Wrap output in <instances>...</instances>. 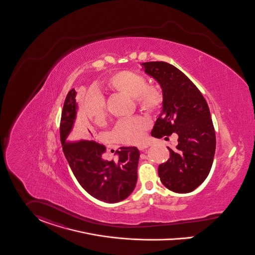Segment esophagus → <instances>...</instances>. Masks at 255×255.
Masks as SVG:
<instances>
[{
	"instance_id": "34e87169",
	"label": "esophagus",
	"mask_w": 255,
	"mask_h": 255,
	"mask_svg": "<svg viewBox=\"0 0 255 255\" xmlns=\"http://www.w3.org/2000/svg\"><path fill=\"white\" fill-rule=\"evenodd\" d=\"M148 147H149V146H148L147 144H141V145L138 146V149H139V151H145Z\"/></svg>"
}]
</instances>
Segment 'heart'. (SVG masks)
<instances>
[{"label":"heart","mask_w":255,"mask_h":255,"mask_svg":"<svg viewBox=\"0 0 255 255\" xmlns=\"http://www.w3.org/2000/svg\"><path fill=\"white\" fill-rule=\"evenodd\" d=\"M106 87L112 91L132 97L136 103L149 112L158 111L164 102L162 89L158 85H148L144 76L128 70L112 75L106 82ZM86 116L95 124H101L106 117V104L102 95L93 91L86 99L84 104ZM150 122L144 116H134L121 120L115 128L114 134L120 142L134 144L142 140Z\"/></svg>","instance_id":"heart-1"}]
</instances>
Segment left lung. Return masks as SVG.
<instances>
[{
  "label": "left lung",
  "instance_id": "8db88e82",
  "mask_svg": "<svg viewBox=\"0 0 255 255\" xmlns=\"http://www.w3.org/2000/svg\"><path fill=\"white\" fill-rule=\"evenodd\" d=\"M141 66L164 95L152 136L178 135L176 148L168 147V160L158 166V176L170 190L190 192L203 183L214 161L216 133L209 106L197 87L180 69L165 62H147Z\"/></svg>",
  "mask_w": 255,
  "mask_h": 255
}]
</instances>
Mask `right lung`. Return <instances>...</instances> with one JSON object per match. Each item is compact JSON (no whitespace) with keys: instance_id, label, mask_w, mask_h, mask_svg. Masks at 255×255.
Instances as JSON below:
<instances>
[{"instance_id":"obj_1","label":"right lung","mask_w":255,"mask_h":255,"mask_svg":"<svg viewBox=\"0 0 255 255\" xmlns=\"http://www.w3.org/2000/svg\"><path fill=\"white\" fill-rule=\"evenodd\" d=\"M77 92H68L61 118V143L69 167L80 186L93 197L117 203L128 198L134 190L140 153L136 147H122L116 151L118 159L105 160L102 157L105 147L94 140L72 141L87 137L85 130L73 131L78 113Z\"/></svg>"}]
</instances>
